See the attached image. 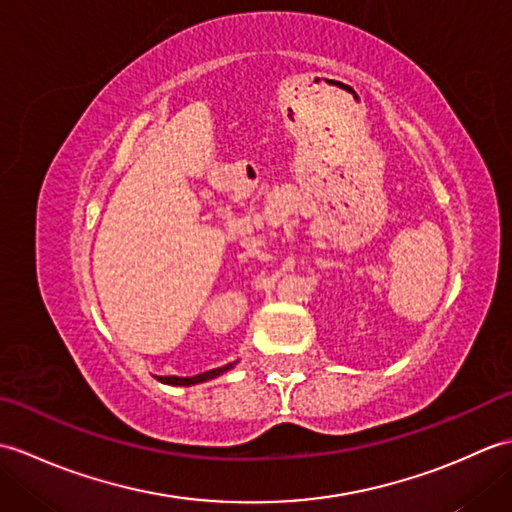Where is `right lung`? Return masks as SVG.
<instances>
[{
    "label": "right lung",
    "mask_w": 512,
    "mask_h": 512,
    "mask_svg": "<svg viewBox=\"0 0 512 512\" xmlns=\"http://www.w3.org/2000/svg\"><path fill=\"white\" fill-rule=\"evenodd\" d=\"M235 363H228V365H224V367H217V369H209V372H204V374H198V376H191V378H180V376H160L158 380L160 383H165V385H180V387H189V385H195V383H204V380H211V378H215V376H220V374H224L226 369H231Z\"/></svg>",
    "instance_id": "right-lung-1"
}]
</instances>
